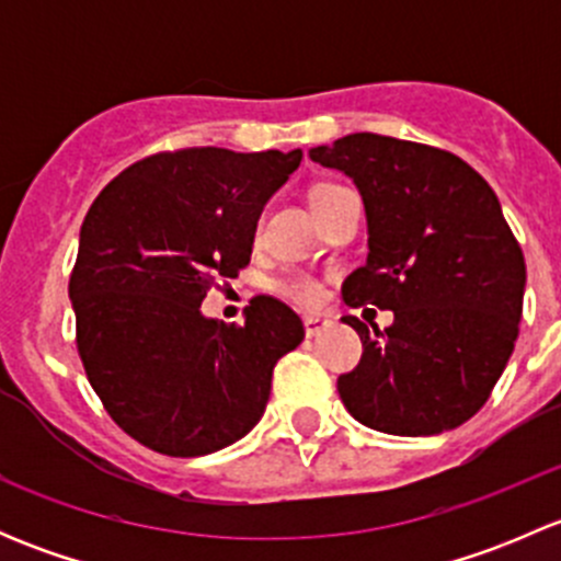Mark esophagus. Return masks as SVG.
<instances>
[{"label": "esophagus", "instance_id": "esophagus-1", "mask_svg": "<svg viewBox=\"0 0 561 561\" xmlns=\"http://www.w3.org/2000/svg\"><path fill=\"white\" fill-rule=\"evenodd\" d=\"M325 325H328L325 317H320V314H307V317H304V331H307L309 339L317 336V333H320Z\"/></svg>", "mask_w": 561, "mask_h": 561}]
</instances>
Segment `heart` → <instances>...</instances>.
Returning a JSON list of instances; mask_svg holds the SVG:
<instances>
[{"mask_svg": "<svg viewBox=\"0 0 561 561\" xmlns=\"http://www.w3.org/2000/svg\"><path fill=\"white\" fill-rule=\"evenodd\" d=\"M344 190H347V186L331 184V181L312 186V195H309V197H312V208L317 211L322 203H328L331 197H336L339 192H344ZM279 293H282V296L290 298L293 304H298V307H304V309L320 307L322 298H325V290H322L320 282H317L314 276H307V274L287 276V279L279 285Z\"/></svg>", "mask_w": 561, "mask_h": 561, "instance_id": "heart-1", "label": "heart"}]
</instances>
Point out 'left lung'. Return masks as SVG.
Returning a JSON list of instances; mask_svg holds the SVG:
<instances>
[{
    "instance_id": "left-lung-1",
    "label": "left lung",
    "mask_w": 561,
    "mask_h": 561,
    "mask_svg": "<svg viewBox=\"0 0 561 561\" xmlns=\"http://www.w3.org/2000/svg\"><path fill=\"white\" fill-rule=\"evenodd\" d=\"M355 181L369 257L344 279L347 307L375 304L393 325L369 331L336 388L355 421L396 437L461 426L511 360L524 309V252L489 181L434 146L355 133L309 151Z\"/></svg>"
}]
</instances>
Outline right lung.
Instances as JSON below:
<instances>
[{
    "label": "right lung",
    "mask_w": 561,
    "mask_h": 561,
    "mask_svg": "<svg viewBox=\"0 0 561 561\" xmlns=\"http://www.w3.org/2000/svg\"><path fill=\"white\" fill-rule=\"evenodd\" d=\"M301 157L162 151L89 208L70 276L78 355L107 415L146 448L192 458L233 445L263 417L276 360L304 342L301 317L271 296L244 325L201 312L249 263L263 206Z\"/></svg>",
    "instance_id": "1"
}]
</instances>
